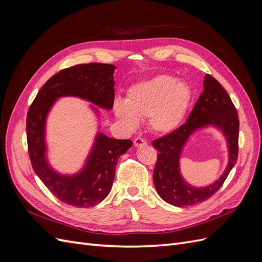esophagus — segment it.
I'll use <instances>...</instances> for the list:
<instances>
[{"label": "esophagus", "instance_id": "obj_1", "mask_svg": "<svg viewBox=\"0 0 262 262\" xmlns=\"http://www.w3.org/2000/svg\"><path fill=\"white\" fill-rule=\"evenodd\" d=\"M133 144H134V146H136V147H141V146L146 145V141L143 140L142 138H137V139H134Z\"/></svg>", "mask_w": 262, "mask_h": 262}]
</instances>
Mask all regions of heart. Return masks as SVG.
Returning a JSON list of instances; mask_svg holds the SVG:
<instances>
[{
    "instance_id": "obj_1",
    "label": "heart",
    "mask_w": 262,
    "mask_h": 262,
    "mask_svg": "<svg viewBox=\"0 0 262 262\" xmlns=\"http://www.w3.org/2000/svg\"><path fill=\"white\" fill-rule=\"evenodd\" d=\"M191 100L188 83L161 74L133 84L125 100H115L114 113L130 130L137 128L139 119L147 117L148 128L154 133L169 134L184 121Z\"/></svg>"
}]
</instances>
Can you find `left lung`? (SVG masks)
Returning a JSON list of instances; mask_svg holds the SVG:
<instances>
[{
  "instance_id": "1",
  "label": "left lung",
  "mask_w": 262,
  "mask_h": 262,
  "mask_svg": "<svg viewBox=\"0 0 262 262\" xmlns=\"http://www.w3.org/2000/svg\"><path fill=\"white\" fill-rule=\"evenodd\" d=\"M214 127L222 133L227 141L229 161L224 173L212 184L194 187L188 184L181 175L180 158L186 142L198 130ZM239 121L237 112L226 91L207 74L203 92L180 128L161 139L153 141L158 150L153 172V181L157 193L164 201L175 207H188L208 200L223 185L238 156Z\"/></svg>"
}]
</instances>
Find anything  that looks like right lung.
Here are the masks:
<instances>
[{
    "instance_id": "add662e5",
    "label": "right lung",
    "mask_w": 262,
    "mask_h": 262,
    "mask_svg": "<svg viewBox=\"0 0 262 262\" xmlns=\"http://www.w3.org/2000/svg\"><path fill=\"white\" fill-rule=\"evenodd\" d=\"M113 64L90 63L60 71L39 91L27 115V143L31 165L51 193L63 203L91 208L109 194L119 157L131 146L130 140L109 138L100 131L99 109L112 110L115 98ZM62 97L89 101L99 120V130L82 168L74 174H62L52 167L48 158L46 119Z\"/></svg>"
}]
</instances>
